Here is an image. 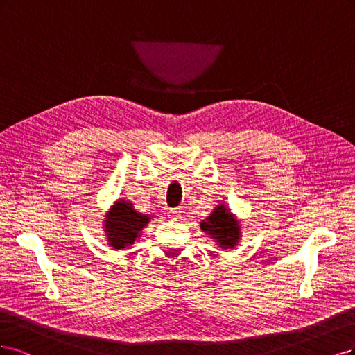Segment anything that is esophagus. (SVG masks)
<instances>
[{
	"instance_id": "34e87169",
	"label": "esophagus",
	"mask_w": 355,
	"mask_h": 355,
	"mask_svg": "<svg viewBox=\"0 0 355 355\" xmlns=\"http://www.w3.org/2000/svg\"><path fill=\"white\" fill-rule=\"evenodd\" d=\"M181 211H180V208H174V209H169V215H171V218H177L178 216V214H180Z\"/></svg>"
}]
</instances>
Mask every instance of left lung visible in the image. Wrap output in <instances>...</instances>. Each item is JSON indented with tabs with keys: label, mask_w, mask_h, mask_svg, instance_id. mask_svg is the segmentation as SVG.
<instances>
[{
	"label": "left lung",
	"mask_w": 355,
	"mask_h": 355,
	"mask_svg": "<svg viewBox=\"0 0 355 355\" xmlns=\"http://www.w3.org/2000/svg\"><path fill=\"white\" fill-rule=\"evenodd\" d=\"M200 228L205 233L214 237L223 249L234 248V245L239 242V223L233 218V215L228 212L224 205L215 208L208 218L200 223Z\"/></svg>",
	"instance_id": "8db88e82"
}]
</instances>
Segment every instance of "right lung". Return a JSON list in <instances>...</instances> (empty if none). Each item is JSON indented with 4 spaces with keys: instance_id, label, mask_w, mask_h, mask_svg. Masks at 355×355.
I'll use <instances>...</instances> for the list:
<instances>
[{
    "instance_id": "1",
    "label": "right lung",
    "mask_w": 355,
    "mask_h": 355,
    "mask_svg": "<svg viewBox=\"0 0 355 355\" xmlns=\"http://www.w3.org/2000/svg\"><path fill=\"white\" fill-rule=\"evenodd\" d=\"M148 215H143L132 208V203L119 200L113 205L112 211L106 215L105 232L109 245L113 249H123L131 246L140 232L147 225Z\"/></svg>"
}]
</instances>
